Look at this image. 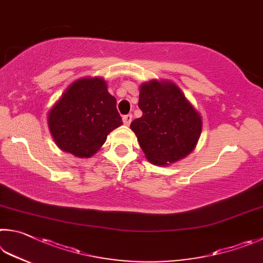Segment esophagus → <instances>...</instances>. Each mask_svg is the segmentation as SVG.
Instances as JSON below:
<instances>
[{"label":"esophagus","instance_id":"34e87169","mask_svg":"<svg viewBox=\"0 0 263 263\" xmlns=\"http://www.w3.org/2000/svg\"><path fill=\"white\" fill-rule=\"evenodd\" d=\"M132 120H133V115L132 114H126L123 117V123L124 124H130V122H132Z\"/></svg>","mask_w":263,"mask_h":263}]
</instances>
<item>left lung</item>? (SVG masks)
I'll list each match as a JSON object with an SVG mask.
<instances>
[{"label":"left lung","instance_id":"1","mask_svg":"<svg viewBox=\"0 0 263 263\" xmlns=\"http://www.w3.org/2000/svg\"><path fill=\"white\" fill-rule=\"evenodd\" d=\"M139 107L143 114L130 128L149 162L168 165L195 148L202 120L176 84L157 81L143 84Z\"/></svg>","mask_w":263,"mask_h":263}]
</instances>
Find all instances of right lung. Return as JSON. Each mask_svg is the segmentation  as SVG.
Segmentation results:
<instances>
[{"instance_id":"obj_1","label":"right lung","mask_w":263,"mask_h":263,"mask_svg":"<svg viewBox=\"0 0 263 263\" xmlns=\"http://www.w3.org/2000/svg\"><path fill=\"white\" fill-rule=\"evenodd\" d=\"M122 124L117 99L101 78H84L68 87L49 110L48 126L55 143L76 157L87 158Z\"/></svg>"}]
</instances>
